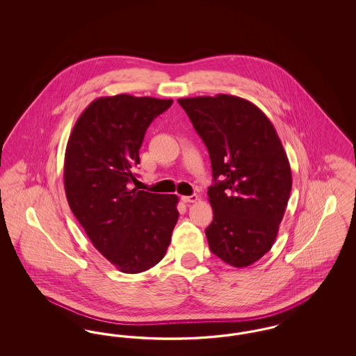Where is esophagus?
I'll return each instance as SVG.
<instances>
[{"mask_svg":"<svg viewBox=\"0 0 356 356\" xmlns=\"http://www.w3.org/2000/svg\"><path fill=\"white\" fill-rule=\"evenodd\" d=\"M181 200L184 203H196L199 200L197 195H191V196H181Z\"/></svg>","mask_w":356,"mask_h":356,"instance_id":"obj_1","label":"esophagus"}]
</instances>
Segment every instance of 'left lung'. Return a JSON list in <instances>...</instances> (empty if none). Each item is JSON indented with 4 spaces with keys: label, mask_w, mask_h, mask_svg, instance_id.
Returning a JSON list of instances; mask_svg holds the SVG:
<instances>
[{
    "label": "left lung",
    "mask_w": 356,
    "mask_h": 356,
    "mask_svg": "<svg viewBox=\"0 0 356 356\" xmlns=\"http://www.w3.org/2000/svg\"><path fill=\"white\" fill-rule=\"evenodd\" d=\"M208 149L213 220L209 248L227 264L248 267L271 250L292 186L287 153L271 121L231 95L179 99Z\"/></svg>",
    "instance_id": "8db88e82"
}]
</instances>
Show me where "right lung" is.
I'll return each instance as SVG.
<instances>
[{
  "label": "right lung",
  "mask_w": 356,
  "mask_h": 356,
  "mask_svg": "<svg viewBox=\"0 0 356 356\" xmlns=\"http://www.w3.org/2000/svg\"><path fill=\"white\" fill-rule=\"evenodd\" d=\"M172 102L124 93L99 97L69 136L64 161L69 207L95 248L124 273L156 266L179 219L176 195L129 188L147 128Z\"/></svg>",
  "instance_id": "right-lung-1"
}]
</instances>
